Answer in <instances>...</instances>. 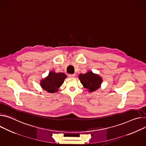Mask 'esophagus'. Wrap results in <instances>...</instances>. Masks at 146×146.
Here are the masks:
<instances>
[{"label": "esophagus", "mask_w": 146, "mask_h": 146, "mask_svg": "<svg viewBox=\"0 0 146 146\" xmlns=\"http://www.w3.org/2000/svg\"><path fill=\"white\" fill-rule=\"evenodd\" d=\"M75 76H76L75 74H69V77H71V78L74 77Z\"/></svg>", "instance_id": "1"}]
</instances>
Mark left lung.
Returning a JSON list of instances; mask_svg holds the SVG:
<instances>
[{"mask_svg": "<svg viewBox=\"0 0 146 146\" xmlns=\"http://www.w3.org/2000/svg\"><path fill=\"white\" fill-rule=\"evenodd\" d=\"M78 78L83 87L87 88L89 92H93L98 89L102 82V78L98 74L91 71L79 74Z\"/></svg>", "mask_w": 146, "mask_h": 146, "instance_id": "1", "label": "left lung"}]
</instances>
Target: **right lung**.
I'll return each instance as SVG.
<instances>
[{
    "label": "right lung",
    "mask_w": 146,
    "mask_h": 146,
    "mask_svg": "<svg viewBox=\"0 0 146 146\" xmlns=\"http://www.w3.org/2000/svg\"><path fill=\"white\" fill-rule=\"evenodd\" d=\"M66 77L67 76L63 73L51 71L46 77L41 80L40 85L44 90L50 93H54L58 91V88L62 85Z\"/></svg>",
    "instance_id": "1"
}]
</instances>
